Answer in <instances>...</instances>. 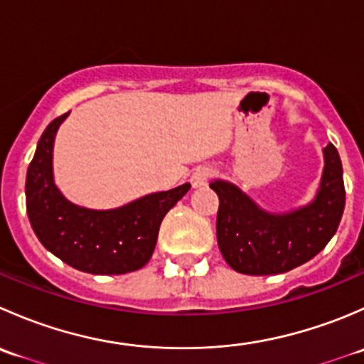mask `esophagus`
<instances>
[{
    "mask_svg": "<svg viewBox=\"0 0 364 364\" xmlns=\"http://www.w3.org/2000/svg\"><path fill=\"white\" fill-rule=\"evenodd\" d=\"M211 174H213V171L209 167H197L196 171L192 172V178H190L193 188H200V186L208 185Z\"/></svg>",
    "mask_w": 364,
    "mask_h": 364,
    "instance_id": "34e87169",
    "label": "esophagus"
}]
</instances>
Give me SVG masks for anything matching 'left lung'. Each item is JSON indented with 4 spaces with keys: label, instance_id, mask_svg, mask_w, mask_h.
Segmentation results:
<instances>
[{
    "label": "left lung",
    "instance_id": "8db88e82",
    "mask_svg": "<svg viewBox=\"0 0 364 364\" xmlns=\"http://www.w3.org/2000/svg\"><path fill=\"white\" fill-rule=\"evenodd\" d=\"M315 197L301 208L273 213L225 179L211 181L220 199L216 240L234 271L253 277L280 274L314 259L335 236L345 208L343 168L335 146L324 149Z\"/></svg>",
    "mask_w": 364,
    "mask_h": 364
}]
</instances>
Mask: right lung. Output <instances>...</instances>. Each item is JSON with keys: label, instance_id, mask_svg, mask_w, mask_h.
Returning <instances> with one entry per match:
<instances>
[{"label": "right lung", "instance_id": "obj_1", "mask_svg": "<svg viewBox=\"0 0 364 364\" xmlns=\"http://www.w3.org/2000/svg\"><path fill=\"white\" fill-rule=\"evenodd\" d=\"M68 114L50 121L28 167L26 209L33 230L53 255L84 273L124 274L141 269L155 252L161 220L188 192L190 183L112 209L73 204L56 186L53 168L58 128Z\"/></svg>", "mask_w": 364, "mask_h": 364}]
</instances>
